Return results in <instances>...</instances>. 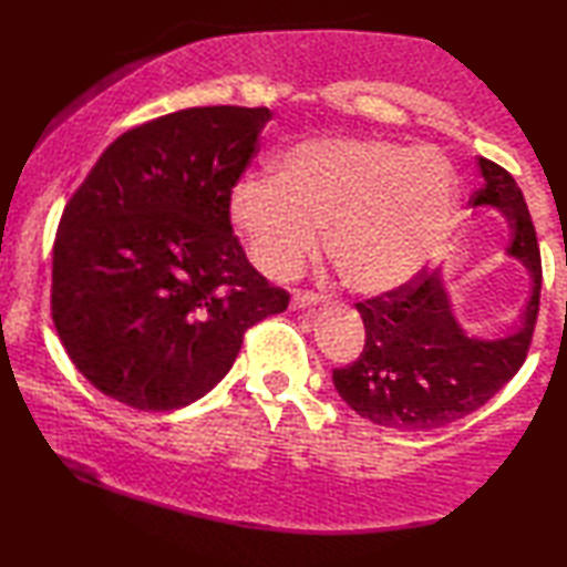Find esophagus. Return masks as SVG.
<instances>
[{
	"label": "esophagus",
	"mask_w": 567,
	"mask_h": 567,
	"mask_svg": "<svg viewBox=\"0 0 567 567\" xmlns=\"http://www.w3.org/2000/svg\"><path fill=\"white\" fill-rule=\"evenodd\" d=\"M323 301V296L313 293V291H296L291 306L293 309H313V306H319Z\"/></svg>",
	"instance_id": "34e87169"
}]
</instances>
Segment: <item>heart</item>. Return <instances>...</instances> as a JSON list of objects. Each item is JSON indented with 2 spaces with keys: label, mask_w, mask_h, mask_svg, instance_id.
I'll return each instance as SVG.
<instances>
[{
  "label": "heart",
  "mask_w": 567,
  "mask_h": 567,
  "mask_svg": "<svg viewBox=\"0 0 567 567\" xmlns=\"http://www.w3.org/2000/svg\"><path fill=\"white\" fill-rule=\"evenodd\" d=\"M455 206L458 178L435 148L333 136L296 144L276 176H244L228 212L266 276H293L326 228V251L343 281L361 293H383L433 261Z\"/></svg>",
  "instance_id": "obj_1"
}]
</instances>
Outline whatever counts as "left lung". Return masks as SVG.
I'll return each mask as SVG.
<instances>
[{"label": "left lung", "instance_id": "8db88e82", "mask_svg": "<svg viewBox=\"0 0 567 567\" xmlns=\"http://www.w3.org/2000/svg\"><path fill=\"white\" fill-rule=\"evenodd\" d=\"M483 186L473 206H495L508 218V256L530 274V299L520 326L503 339H473L455 321L441 268L355 303L365 343L359 359L333 371L341 399L383 429L433 431L493 399L528 355L540 306V248L530 212L515 178L503 166L478 158Z\"/></svg>", "mask_w": 567, "mask_h": 567}]
</instances>
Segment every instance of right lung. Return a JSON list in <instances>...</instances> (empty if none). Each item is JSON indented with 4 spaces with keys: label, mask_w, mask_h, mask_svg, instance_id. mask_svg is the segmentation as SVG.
Segmentation results:
<instances>
[{
    "label": "right lung",
    "mask_w": 567,
    "mask_h": 567,
    "mask_svg": "<svg viewBox=\"0 0 567 567\" xmlns=\"http://www.w3.org/2000/svg\"><path fill=\"white\" fill-rule=\"evenodd\" d=\"M266 106H194L106 146L64 206L52 319L76 371L136 411H176L231 371L244 333L289 293L248 264L231 188Z\"/></svg>",
    "instance_id": "obj_1"
}]
</instances>
